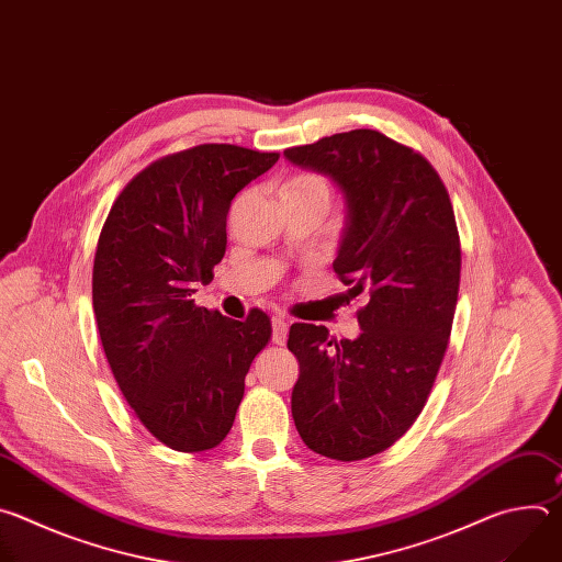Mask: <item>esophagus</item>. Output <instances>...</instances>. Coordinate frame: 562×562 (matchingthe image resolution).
Returning <instances> with one entry per match:
<instances>
[{"label":"esophagus","mask_w":562,"mask_h":562,"mask_svg":"<svg viewBox=\"0 0 562 562\" xmlns=\"http://www.w3.org/2000/svg\"><path fill=\"white\" fill-rule=\"evenodd\" d=\"M286 336H289V323L284 317H273V345H284L286 342Z\"/></svg>","instance_id":"34e87169"}]
</instances>
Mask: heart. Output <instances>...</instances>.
I'll return each instance as SVG.
<instances>
[{
	"instance_id": "heart-1",
	"label": "heart",
	"mask_w": 562,
	"mask_h": 562,
	"mask_svg": "<svg viewBox=\"0 0 562 562\" xmlns=\"http://www.w3.org/2000/svg\"><path fill=\"white\" fill-rule=\"evenodd\" d=\"M280 198L282 200L313 198V200H323L329 204V184L325 178H319L315 173H297L280 187Z\"/></svg>"
}]
</instances>
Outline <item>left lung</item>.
<instances>
[{
    "label": "left lung",
    "instance_id": "left-lung-1",
    "mask_svg": "<svg viewBox=\"0 0 562 562\" xmlns=\"http://www.w3.org/2000/svg\"><path fill=\"white\" fill-rule=\"evenodd\" d=\"M345 195L334 271L347 300L362 295V334L334 340L295 323L300 362L291 414L304 445L334 460L375 456L420 416L442 364L460 286V237L449 193L414 148L356 128L284 150Z\"/></svg>",
    "mask_w": 562,
    "mask_h": 562
}]
</instances>
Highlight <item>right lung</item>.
Returning a JSON list of instances; mask_svg holds the SVG:
<instances>
[{
	"mask_svg": "<svg viewBox=\"0 0 562 562\" xmlns=\"http://www.w3.org/2000/svg\"><path fill=\"white\" fill-rule=\"evenodd\" d=\"M280 153L200 144L157 159L117 195L93 262L98 331L126 403L167 447H217L243 403L271 319L245 323L198 306L226 251L233 198L267 173Z\"/></svg>",
	"mask_w": 562,
	"mask_h": 562,
	"instance_id": "obj_1",
	"label": "right lung"
}]
</instances>
